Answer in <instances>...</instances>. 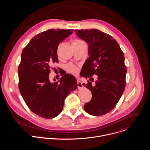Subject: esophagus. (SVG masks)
Here are the masks:
<instances>
[{
  "label": "esophagus",
  "instance_id": "esophagus-1",
  "mask_svg": "<svg viewBox=\"0 0 150 150\" xmlns=\"http://www.w3.org/2000/svg\"><path fill=\"white\" fill-rule=\"evenodd\" d=\"M77 85H78V89H81V88H82L83 87V85H82V82H81V81H78H78H77Z\"/></svg>",
  "mask_w": 150,
  "mask_h": 150
}]
</instances>
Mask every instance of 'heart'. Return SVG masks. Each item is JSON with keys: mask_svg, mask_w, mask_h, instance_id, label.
I'll return each instance as SVG.
<instances>
[{"mask_svg": "<svg viewBox=\"0 0 150 150\" xmlns=\"http://www.w3.org/2000/svg\"><path fill=\"white\" fill-rule=\"evenodd\" d=\"M82 43H85V42H84L83 40H81V39H75V40H73L72 43V45H73L82 44ZM61 45H62V44L60 43V44H59V45H58V46H57V52H58V53H59V50H60V48H61ZM67 69H68V70L71 73H72V74H76L78 72V68H77V67H75V65H72V64H69V65H67Z\"/></svg>", "mask_w": 150, "mask_h": 150, "instance_id": "obj_1", "label": "heart"}]
</instances>
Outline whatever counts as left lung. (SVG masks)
Masks as SVG:
<instances>
[{
    "label": "left lung",
    "instance_id": "1",
    "mask_svg": "<svg viewBox=\"0 0 150 150\" xmlns=\"http://www.w3.org/2000/svg\"><path fill=\"white\" fill-rule=\"evenodd\" d=\"M77 36L88 44L89 58L83 69V77L96 74L94 85L90 81L83 85L91 91L92 97L85 103L86 112L101 116L110 112L120 100L126 86V67L119 44L111 36L96 29L75 30Z\"/></svg>",
    "mask_w": 150,
    "mask_h": 150
}]
</instances>
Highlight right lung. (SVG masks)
<instances>
[{
	"instance_id": "add662e5",
	"label": "right lung",
	"mask_w": 150,
	"mask_h": 150,
	"mask_svg": "<svg viewBox=\"0 0 150 150\" xmlns=\"http://www.w3.org/2000/svg\"><path fill=\"white\" fill-rule=\"evenodd\" d=\"M73 31L50 29L40 32L22 52L18 88L30 111L40 117L50 119L59 115L67 96L78 88L77 81L72 75L65 74L53 83L49 77L51 65L59 62L58 45Z\"/></svg>"
}]
</instances>
